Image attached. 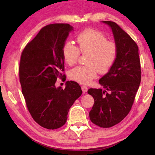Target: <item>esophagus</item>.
Instances as JSON below:
<instances>
[{"mask_svg": "<svg viewBox=\"0 0 155 155\" xmlns=\"http://www.w3.org/2000/svg\"><path fill=\"white\" fill-rule=\"evenodd\" d=\"M81 90H82L83 92V93H86L87 91V90H88V87H87V86H85V85H83L82 87H81Z\"/></svg>", "mask_w": 155, "mask_h": 155, "instance_id": "34e87169", "label": "esophagus"}]
</instances>
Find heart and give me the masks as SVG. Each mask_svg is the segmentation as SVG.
I'll return each instance as SVG.
<instances>
[{"mask_svg": "<svg viewBox=\"0 0 155 155\" xmlns=\"http://www.w3.org/2000/svg\"><path fill=\"white\" fill-rule=\"evenodd\" d=\"M107 37L101 31L86 29L77 37L78 48L70 41L63 46L62 56L68 65L77 62L80 52L88 54L85 66H77L70 70L68 76L72 81L81 84H89L96 77L98 71L106 73L115 61L117 46L114 41L107 40Z\"/></svg>", "mask_w": 155, "mask_h": 155, "instance_id": "1", "label": "heart"}]
</instances>
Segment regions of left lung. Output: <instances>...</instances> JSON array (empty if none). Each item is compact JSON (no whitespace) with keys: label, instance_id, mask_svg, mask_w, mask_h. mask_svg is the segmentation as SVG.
Returning <instances> with one entry per match:
<instances>
[{"label":"left lung","instance_id":"8db88e82","mask_svg":"<svg viewBox=\"0 0 155 155\" xmlns=\"http://www.w3.org/2000/svg\"><path fill=\"white\" fill-rule=\"evenodd\" d=\"M111 28L117 46L116 60L99 80L102 89H89L94 99L90 118L94 124L109 128L118 124L130 112L141 82V65L137 44L111 21H103Z\"/></svg>","mask_w":155,"mask_h":155}]
</instances>
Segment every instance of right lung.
Masks as SVG:
<instances>
[{
  "label": "right lung",
  "instance_id": "obj_1",
  "mask_svg": "<svg viewBox=\"0 0 155 155\" xmlns=\"http://www.w3.org/2000/svg\"><path fill=\"white\" fill-rule=\"evenodd\" d=\"M73 27L51 24L40 31L21 54L19 77L26 104L33 120L47 129L64 125L69 109L82 94L75 81H67L64 90L56 87L64 77L62 48Z\"/></svg>",
  "mask_w": 155,
  "mask_h": 155
}]
</instances>
